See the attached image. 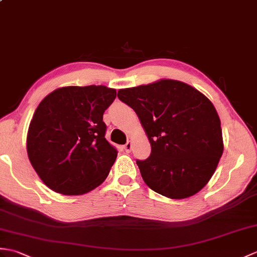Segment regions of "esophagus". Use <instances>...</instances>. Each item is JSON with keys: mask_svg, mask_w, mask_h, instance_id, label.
Returning <instances> with one entry per match:
<instances>
[{"mask_svg": "<svg viewBox=\"0 0 257 257\" xmlns=\"http://www.w3.org/2000/svg\"><path fill=\"white\" fill-rule=\"evenodd\" d=\"M131 149H133V143H131V141H128L126 145L123 146V150L126 151L127 153H129L131 151Z\"/></svg>", "mask_w": 257, "mask_h": 257, "instance_id": "34e87169", "label": "esophagus"}]
</instances>
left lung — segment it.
I'll return each instance as SVG.
<instances>
[{
	"label": "left lung",
	"mask_w": 257,
	"mask_h": 257,
	"mask_svg": "<svg viewBox=\"0 0 257 257\" xmlns=\"http://www.w3.org/2000/svg\"><path fill=\"white\" fill-rule=\"evenodd\" d=\"M117 96L136 111L151 143L150 157L136 161L145 183L172 199L198 193L223 152L221 122L211 101L174 80L119 89Z\"/></svg>",
	"instance_id": "obj_1"
}]
</instances>
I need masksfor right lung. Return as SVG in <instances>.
<instances>
[{
	"label": "right lung",
	"mask_w": 257,
	"mask_h": 257,
	"mask_svg": "<svg viewBox=\"0 0 257 257\" xmlns=\"http://www.w3.org/2000/svg\"><path fill=\"white\" fill-rule=\"evenodd\" d=\"M116 89L104 85L58 88L40 101L29 124L27 153L48 187L63 195L91 192L117 158L106 140L105 110Z\"/></svg>",
	"instance_id": "add662e5"
}]
</instances>
